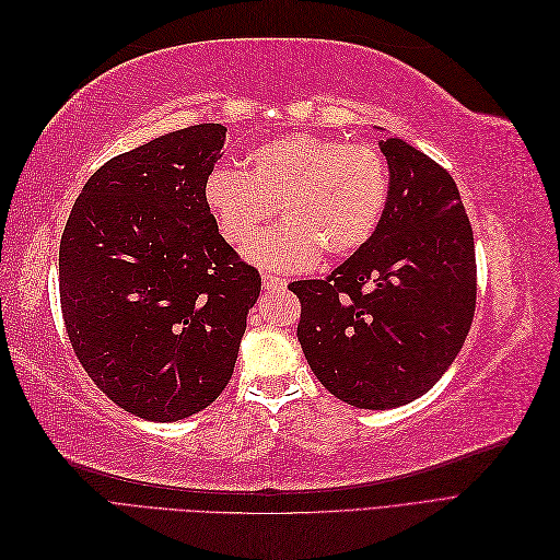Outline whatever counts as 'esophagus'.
<instances>
[{
  "mask_svg": "<svg viewBox=\"0 0 560 560\" xmlns=\"http://www.w3.org/2000/svg\"><path fill=\"white\" fill-rule=\"evenodd\" d=\"M261 284H264V290H284L287 287V280L284 278H280V276H273V273H266L261 276Z\"/></svg>",
  "mask_w": 560,
  "mask_h": 560,
  "instance_id": "esophagus-1",
  "label": "esophagus"
}]
</instances>
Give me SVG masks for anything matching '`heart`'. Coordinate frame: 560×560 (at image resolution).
Here are the masks:
<instances>
[{
  "label": "heart",
  "mask_w": 560,
  "mask_h": 560,
  "mask_svg": "<svg viewBox=\"0 0 560 560\" xmlns=\"http://www.w3.org/2000/svg\"><path fill=\"white\" fill-rule=\"evenodd\" d=\"M202 198L231 245L248 243L280 207L283 222L256 234L245 254L266 268L296 270L319 252L348 257L374 238L387 208L389 171L371 144L292 132L254 149L245 173L214 167Z\"/></svg>",
  "instance_id": "obj_1"
}]
</instances>
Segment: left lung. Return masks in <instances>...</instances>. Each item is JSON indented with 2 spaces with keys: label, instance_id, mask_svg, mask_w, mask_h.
Here are the masks:
<instances>
[{
  "label": "left lung",
  "instance_id": "1",
  "mask_svg": "<svg viewBox=\"0 0 560 560\" xmlns=\"http://www.w3.org/2000/svg\"><path fill=\"white\" fill-rule=\"evenodd\" d=\"M381 226L325 280H296L299 343L317 381L358 409L425 395L453 364L477 308V257L460 191L442 165L387 138Z\"/></svg>",
  "mask_w": 560,
  "mask_h": 560
}]
</instances>
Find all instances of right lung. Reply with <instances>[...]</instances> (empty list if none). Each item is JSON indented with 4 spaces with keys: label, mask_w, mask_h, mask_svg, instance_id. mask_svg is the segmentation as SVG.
<instances>
[{
    "label": "right lung",
    "mask_w": 560,
    "mask_h": 560,
    "mask_svg": "<svg viewBox=\"0 0 560 560\" xmlns=\"http://www.w3.org/2000/svg\"><path fill=\"white\" fill-rule=\"evenodd\" d=\"M226 128L200 124L91 175L60 238V308L77 360L124 411L173 422L233 376L261 292L217 229L202 186Z\"/></svg>",
    "instance_id": "obj_1"
}]
</instances>
